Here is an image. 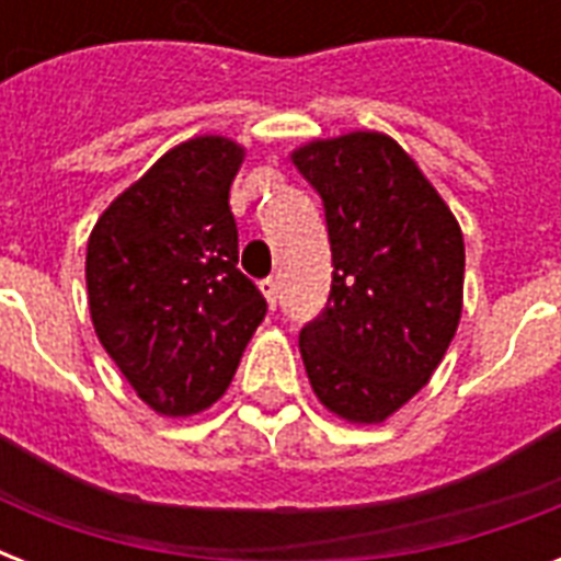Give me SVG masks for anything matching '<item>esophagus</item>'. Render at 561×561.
I'll return each instance as SVG.
<instances>
[{
    "label": "esophagus",
    "instance_id": "obj_1",
    "mask_svg": "<svg viewBox=\"0 0 561 561\" xmlns=\"http://www.w3.org/2000/svg\"><path fill=\"white\" fill-rule=\"evenodd\" d=\"M259 288H262L267 306L276 308V299H279V285H276V279H262L259 282Z\"/></svg>",
    "mask_w": 561,
    "mask_h": 561
}]
</instances>
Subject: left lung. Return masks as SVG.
Instances as JSON below:
<instances>
[{"label":"left lung","instance_id":"1","mask_svg":"<svg viewBox=\"0 0 561 561\" xmlns=\"http://www.w3.org/2000/svg\"><path fill=\"white\" fill-rule=\"evenodd\" d=\"M323 197L332 294L299 332L311 390L352 425L408 404L454 341L466 247L416 160L392 136L352 130L290 153Z\"/></svg>","mask_w":561,"mask_h":561}]
</instances>
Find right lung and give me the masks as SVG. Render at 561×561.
<instances>
[{
	"label": "right lung",
	"instance_id": "1",
	"mask_svg": "<svg viewBox=\"0 0 561 561\" xmlns=\"http://www.w3.org/2000/svg\"><path fill=\"white\" fill-rule=\"evenodd\" d=\"M244 148L194 136L101 211L87 294L101 346L160 416H194L227 392L267 302L238 271L229 209Z\"/></svg>",
	"mask_w": 561,
	"mask_h": 561
}]
</instances>
